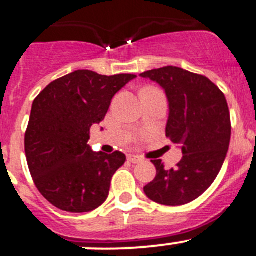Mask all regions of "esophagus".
Listing matches in <instances>:
<instances>
[{
    "label": "esophagus",
    "instance_id": "1",
    "mask_svg": "<svg viewBox=\"0 0 256 256\" xmlns=\"http://www.w3.org/2000/svg\"><path fill=\"white\" fill-rule=\"evenodd\" d=\"M126 158H128V161L132 164H138L142 161V158H140V156H137V154H128V156H126Z\"/></svg>",
    "mask_w": 256,
    "mask_h": 256
}]
</instances>
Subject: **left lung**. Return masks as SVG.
Instances as JSON below:
<instances>
[{
  "label": "left lung",
  "mask_w": 256,
  "mask_h": 256,
  "mask_svg": "<svg viewBox=\"0 0 256 256\" xmlns=\"http://www.w3.org/2000/svg\"><path fill=\"white\" fill-rule=\"evenodd\" d=\"M140 76L165 90L168 102L166 137L182 144L184 154L170 170L161 160H152L156 176L144 188V194L164 206L190 203L212 185L226 158L231 138L226 98L206 76L174 66Z\"/></svg>",
  "instance_id": "left-lung-1"
}]
</instances>
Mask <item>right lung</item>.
Masks as SVG:
<instances>
[{
	"label": "right lung",
	"mask_w": 256,
	"mask_h": 256,
	"mask_svg": "<svg viewBox=\"0 0 256 256\" xmlns=\"http://www.w3.org/2000/svg\"><path fill=\"white\" fill-rule=\"evenodd\" d=\"M136 74L102 76L78 70L50 82L35 98L25 132V154L35 186L60 210H96L126 154L94 152L90 128L106 116L112 99Z\"/></svg>",
	"instance_id": "obj_1"
}]
</instances>
